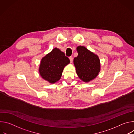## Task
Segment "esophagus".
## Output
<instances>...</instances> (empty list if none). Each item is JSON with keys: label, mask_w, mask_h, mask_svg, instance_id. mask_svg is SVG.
Masks as SVG:
<instances>
[{"label": "esophagus", "mask_w": 134, "mask_h": 134, "mask_svg": "<svg viewBox=\"0 0 134 134\" xmlns=\"http://www.w3.org/2000/svg\"><path fill=\"white\" fill-rule=\"evenodd\" d=\"M69 60H70V62H71V63H72V60H73V57H72V56H70V57H69Z\"/></svg>", "instance_id": "1"}]
</instances>
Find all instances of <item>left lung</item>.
<instances>
[{
  "label": "left lung",
  "mask_w": 134,
  "mask_h": 134,
  "mask_svg": "<svg viewBox=\"0 0 134 134\" xmlns=\"http://www.w3.org/2000/svg\"><path fill=\"white\" fill-rule=\"evenodd\" d=\"M77 50L78 55L74 59L76 72L82 81L88 82L96 77L100 72V60L98 55L84 47L79 46Z\"/></svg>",
  "instance_id": "1"
}]
</instances>
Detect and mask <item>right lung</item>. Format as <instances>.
I'll list each match as a JSON object with an SVG mask.
<instances>
[{"label":"right lung","mask_w":134,"mask_h":134,"mask_svg":"<svg viewBox=\"0 0 134 134\" xmlns=\"http://www.w3.org/2000/svg\"><path fill=\"white\" fill-rule=\"evenodd\" d=\"M69 62L65 53L55 48L42 59L39 68L40 75L49 83H54L60 79L64 67Z\"/></svg>","instance_id":"add662e5"}]
</instances>
